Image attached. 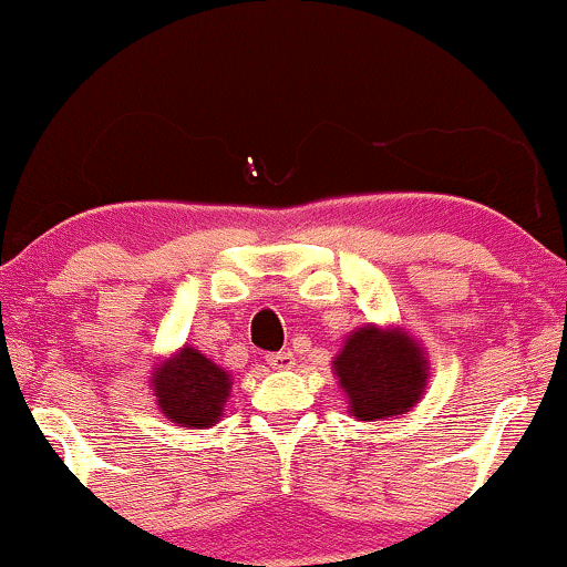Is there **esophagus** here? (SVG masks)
Returning <instances> with one entry per match:
<instances>
[{"mask_svg": "<svg viewBox=\"0 0 567 567\" xmlns=\"http://www.w3.org/2000/svg\"><path fill=\"white\" fill-rule=\"evenodd\" d=\"M266 362L274 367V370H291L293 354H291V351H276V354H268Z\"/></svg>", "mask_w": 567, "mask_h": 567, "instance_id": "esophagus-1", "label": "esophagus"}]
</instances>
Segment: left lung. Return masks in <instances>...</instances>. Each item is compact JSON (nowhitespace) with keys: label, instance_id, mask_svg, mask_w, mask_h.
Masks as SVG:
<instances>
[{"label":"left lung","instance_id":"left-lung-1","mask_svg":"<svg viewBox=\"0 0 567 567\" xmlns=\"http://www.w3.org/2000/svg\"><path fill=\"white\" fill-rule=\"evenodd\" d=\"M333 370L362 422L409 411L427 385V359L403 330L359 328L347 338Z\"/></svg>","mask_w":567,"mask_h":567}]
</instances>
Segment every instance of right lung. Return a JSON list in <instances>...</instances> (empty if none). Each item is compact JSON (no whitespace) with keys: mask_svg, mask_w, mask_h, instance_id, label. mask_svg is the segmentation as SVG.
I'll use <instances>...</instances> for the list:
<instances>
[{"mask_svg":"<svg viewBox=\"0 0 567 567\" xmlns=\"http://www.w3.org/2000/svg\"><path fill=\"white\" fill-rule=\"evenodd\" d=\"M229 388V374L189 347L153 372L158 406L179 427L200 430L216 424Z\"/></svg>","mask_w":567,"mask_h":567,"instance_id":"obj_1","label":"right lung"}]
</instances>
